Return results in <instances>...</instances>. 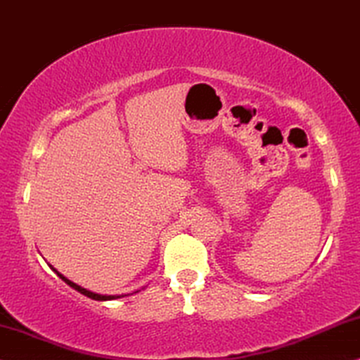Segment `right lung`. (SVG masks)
<instances>
[{
    "mask_svg": "<svg viewBox=\"0 0 360 360\" xmlns=\"http://www.w3.org/2000/svg\"><path fill=\"white\" fill-rule=\"evenodd\" d=\"M50 265V264H48ZM50 269L53 270V272H55L58 277L61 278V281H63L65 283H68L70 287L72 288H75V290L77 292H79V294H83V295H86V297H90V299H93V300H100V302H105V300H115V299H122V297H127L128 294H122V295H103V294H96V292H91V290H88V288H85V287H82V285H78V283H75V282H72L70 281V278H66L63 274H60L58 272V270L53 267V265H50ZM139 292V290H136ZM135 292V294H136Z\"/></svg>",
    "mask_w": 360,
    "mask_h": 360,
    "instance_id": "add662e5",
    "label": "right lung"
}]
</instances>
